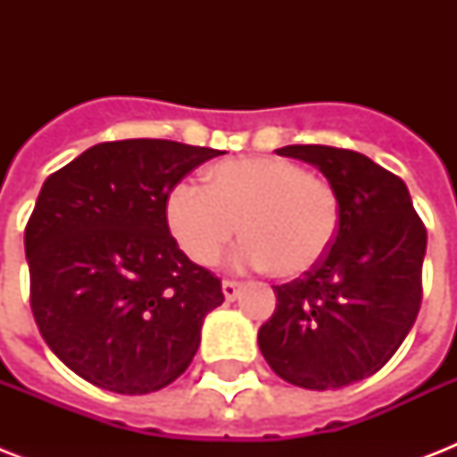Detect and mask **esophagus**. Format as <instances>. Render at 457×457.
<instances>
[{"instance_id": "34e87169", "label": "esophagus", "mask_w": 457, "mask_h": 457, "mask_svg": "<svg viewBox=\"0 0 457 457\" xmlns=\"http://www.w3.org/2000/svg\"><path fill=\"white\" fill-rule=\"evenodd\" d=\"M242 292V285L235 282V279H222V294H225V299L228 301H235Z\"/></svg>"}]
</instances>
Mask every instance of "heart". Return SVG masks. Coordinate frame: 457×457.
Listing matches in <instances>:
<instances>
[{
	"label": "heart",
	"mask_w": 457,
	"mask_h": 457,
	"mask_svg": "<svg viewBox=\"0 0 457 457\" xmlns=\"http://www.w3.org/2000/svg\"><path fill=\"white\" fill-rule=\"evenodd\" d=\"M339 199L327 179L287 158H232L213 165L208 187L185 179L165 199V222L194 263L211 265L239 232V268L285 279L315 270L339 229Z\"/></svg>",
	"instance_id": "obj_1"
}]
</instances>
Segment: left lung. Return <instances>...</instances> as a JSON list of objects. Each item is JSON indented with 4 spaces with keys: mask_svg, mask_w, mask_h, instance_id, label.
Returning <instances> with one entry per match:
<instances>
[{
    "mask_svg": "<svg viewBox=\"0 0 457 457\" xmlns=\"http://www.w3.org/2000/svg\"><path fill=\"white\" fill-rule=\"evenodd\" d=\"M315 165L339 199V229L322 263L275 287L278 308L258 329L275 375L303 389H341L386 365L422 303L427 229L408 187L358 152L278 149Z\"/></svg>",
    "mask_w": 457,
    "mask_h": 457,
    "instance_id": "8db88e82",
    "label": "left lung"
}]
</instances>
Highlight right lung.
Masks as SVG:
<instances>
[{
    "label": "right lung",
    "instance_id": "1",
    "mask_svg": "<svg viewBox=\"0 0 457 457\" xmlns=\"http://www.w3.org/2000/svg\"><path fill=\"white\" fill-rule=\"evenodd\" d=\"M218 149L120 139L45 179L25 228L30 308L75 375L116 394H152L192 362L220 279L179 251L165 199Z\"/></svg>",
    "mask_w": 457,
    "mask_h": 457
}]
</instances>
